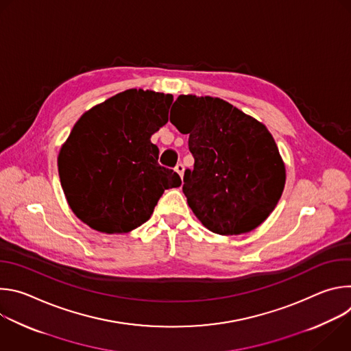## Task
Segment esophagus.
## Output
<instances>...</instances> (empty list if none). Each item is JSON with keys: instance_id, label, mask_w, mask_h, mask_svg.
Masks as SVG:
<instances>
[{"instance_id": "1", "label": "esophagus", "mask_w": 351, "mask_h": 351, "mask_svg": "<svg viewBox=\"0 0 351 351\" xmlns=\"http://www.w3.org/2000/svg\"><path fill=\"white\" fill-rule=\"evenodd\" d=\"M175 171L179 173V176L183 179V172H184V165L182 164V162H179V164H176V167H175Z\"/></svg>"}]
</instances>
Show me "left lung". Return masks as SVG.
I'll use <instances>...</instances> for the list:
<instances>
[{
	"instance_id": "left-lung-1",
	"label": "left lung",
	"mask_w": 351,
	"mask_h": 351,
	"mask_svg": "<svg viewBox=\"0 0 351 351\" xmlns=\"http://www.w3.org/2000/svg\"><path fill=\"white\" fill-rule=\"evenodd\" d=\"M171 122L189 134L193 169L183 193L194 215L218 234L247 233L276 207L285 165L267 128L221 98L179 95Z\"/></svg>"
}]
</instances>
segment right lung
Returning <instances> with one entry per match:
<instances>
[{"label": "right lung", "instance_id": "obj_1", "mask_svg": "<svg viewBox=\"0 0 351 351\" xmlns=\"http://www.w3.org/2000/svg\"><path fill=\"white\" fill-rule=\"evenodd\" d=\"M171 94L130 88L86 114L58 157L61 186L76 217L104 233H126L152 217L179 175L158 164L152 136L168 122Z\"/></svg>", "mask_w": 351, "mask_h": 351}]
</instances>
